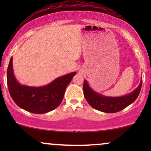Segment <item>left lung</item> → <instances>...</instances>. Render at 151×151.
Segmentation results:
<instances>
[{"label": "left lung", "mask_w": 151, "mask_h": 151, "mask_svg": "<svg viewBox=\"0 0 151 151\" xmlns=\"http://www.w3.org/2000/svg\"><path fill=\"white\" fill-rule=\"evenodd\" d=\"M142 86V79L139 85L129 94L119 97L106 96L94 91L86 80L84 81V96L89 104L93 109L105 113H116L123 110L135 101L139 95Z\"/></svg>", "instance_id": "8db88e82"}]
</instances>
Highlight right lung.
<instances>
[{"mask_svg":"<svg viewBox=\"0 0 151 151\" xmlns=\"http://www.w3.org/2000/svg\"><path fill=\"white\" fill-rule=\"evenodd\" d=\"M77 72L58 77L47 85L30 86L17 81L10 58L7 70V83L9 93L19 107L33 114H45L56 109L61 104L67 85Z\"/></svg>","mask_w":151,"mask_h":151,"instance_id":"add662e5","label":"right lung"}]
</instances>
